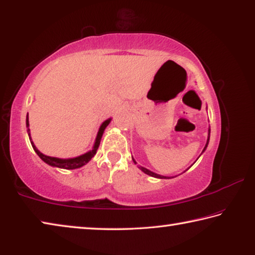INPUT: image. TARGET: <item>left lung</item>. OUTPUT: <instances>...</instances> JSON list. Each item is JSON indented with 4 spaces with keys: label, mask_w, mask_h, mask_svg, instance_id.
Listing matches in <instances>:
<instances>
[{
    "label": "left lung",
    "mask_w": 255,
    "mask_h": 255,
    "mask_svg": "<svg viewBox=\"0 0 255 255\" xmlns=\"http://www.w3.org/2000/svg\"><path fill=\"white\" fill-rule=\"evenodd\" d=\"M209 139H210V128H209V130H208V139H207V143H206V145H204V148H203V150H202V152H204V150L207 149L208 144H209ZM132 159H133V157H132ZM133 161H134V164H136V161H135L134 159H133ZM139 168H140L141 170H142V172H143L144 174L149 175V176H152V177H156V178H170V177L162 176V175H159V174L153 173V172H151V170H149V169H147V168H144V167H142V166H139ZM174 177H176V176H174Z\"/></svg>",
    "instance_id": "8db88e82"
}]
</instances>
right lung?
<instances>
[{
	"label": "right lung",
	"instance_id": "obj_1",
	"mask_svg": "<svg viewBox=\"0 0 255 255\" xmlns=\"http://www.w3.org/2000/svg\"><path fill=\"white\" fill-rule=\"evenodd\" d=\"M112 119H108L106 121H104L100 125L98 133H97V136H96V140H95V143H94V147L91 150H89L88 152L83 153L81 156H78V157H74V158H68V159H62V158H57V157H51V156H46L44 153H41L38 149L36 148V145L33 144L32 140H31V136H30V130H29V118L27 115L26 118V125H27V133L29 135V140H30L31 145L33 150H35V152L37 155L39 156V158L46 164L49 165V166H53V167H58V168H63V169H76V168H80V167L85 166L87 162H89L91 160V158H93L96 152H97L98 147L100 144V140H102V136L104 134V131H105V128H107V125L111 123Z\"/></svg>",
	"mask_w": 255,
	"mask_h": 255
}]
</instances>
